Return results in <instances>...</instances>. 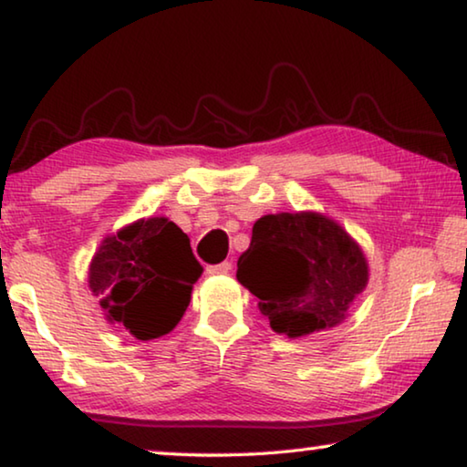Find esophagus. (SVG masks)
Listing matches in <instances>:
<instances>
[{
  "instance_id": "obj_1",
  "label": "esophagus",
  "mask_w": 467,
  "mask_h": 467,
  "mask_svg": "<svg viewBox=\"0 0 467 467\" xmlns=\"http://www.w3.org/2000/svg\"><path fill=\"white\" fill-rule=\"evenodd\" d=\"M231 262H222V264H218V265H207L205 268V274L207 276H220V274H228L231 272Z\"/></svg>"
}]
</instances>
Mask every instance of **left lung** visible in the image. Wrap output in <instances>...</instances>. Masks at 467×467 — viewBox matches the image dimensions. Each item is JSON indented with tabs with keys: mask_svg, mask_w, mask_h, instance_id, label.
<instances>
[{
	"mask_svg": "<svg viewBox=\"0 0 467 467\" xmlns=\"http://www.w3.org/2000/svg\"><path fill=\"white\" fill-rule=\"evenodd\" d=\"M236 278L288 338L335 328L369 278L359 243L320 212H280L254 224Z\"/></svg>",
	"mask_w": 467,
	"mask_h": 467,
	"instance_id": "obj_1",
	"label": "left lung"
}]
</instances>
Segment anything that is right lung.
<instances>
[{"label": "right lung", "instance_id": "obj_1", "mask_svg": "<svg viewBox=\"0 0 467 467\" xmlns=\"http://www.w3.org/2000/svg\"><path fill=\"white\" fill-rule=\"evenodd\" d=\"M202 272L189 236L155 216L108 234L88 264L87 283L109 324L151 340L176 328Z\"/></svg>", "mask_w": 467, "mask_h": 467}]
</instances>
